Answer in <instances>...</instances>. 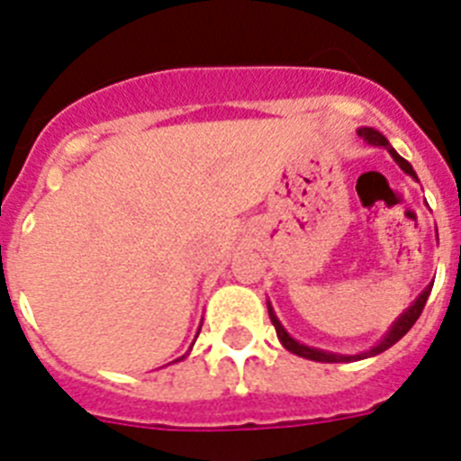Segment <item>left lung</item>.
Here are the masks:
<instances>
[{
	"label": "left lung",
	"mask_w": 461,
	"mask_h": 461,
	"mask_svg": "<svg viewBox=\"0 0 461 461\" xmlns=\"http://www.w3.org/2000/svg\"><path fill=\"white\" fill-rule=\"evenodd\" d=\"M357 136L365 138V140H367L369 145H374V148H385V149H388L390 157H393L394 161H397L399 168L404 170L406 175H411V177H413V180L418 182V175H415L413 166H411L409 161H406V158H402L397 152H394V148L388 142V138L383 136L381 131H376V129H372V126H362V129H357ZM431 286H434V281H431L429 286H427L425 291L420 293V295L415 297L413 304H411V307L406 309L404 313H399V319L394 321L393 325H390V330H388V332H385V335L381 337V341H378L376 346H372L369 351L356 353V356H339V353L323 351V348H313V346L300 344V341L293 339V337L286 332V328L281 325V321L276 319V313H275V309H272L270 303H267V312H270V321H272V325H275V330H276V337H279L281 346H284L286 351L295 353V356H300V357H307V360H313V362H356V360H365V357L378 356V353L388 351V348L393 344H397V341L402 339V337H404L411 328H413L415 321L420 319L422 309H425L427 297H429V293H431Z\"/></svg>",
	"instance_id": "1"
}]
</instances>
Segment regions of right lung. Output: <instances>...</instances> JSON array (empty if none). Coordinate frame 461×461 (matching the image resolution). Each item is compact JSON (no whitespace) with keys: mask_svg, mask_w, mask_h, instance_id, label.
Segmentation results:
<instances>
[{"mask_svg":"<svg viewBox=\"0 0 461 461\" xmlns=\"http://www.w3.org/2000/svg\"><path fill=\"white\" fill-rule=\"evenodd\" d=\"M198 332H201V330H198ZM195 337H198V335H195ZM189 351H191V348H189ZM186 356H189V353H186ZM186 356H182V357H177V360H175V362H180V360H185V357Z\"/></svg>","mask_w":461,"mask_h":461,"instance_id":"add662e5","label":"right lung"}]
</instances>
